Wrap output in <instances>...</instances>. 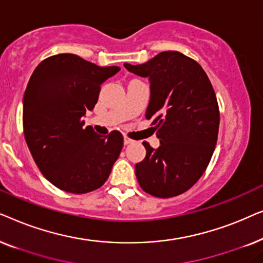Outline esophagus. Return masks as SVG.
<instances>
[{
  "label": "esophagus",
  "mask_w": 263,
  "mask_h": 263,
  "mask_svg": "<svg viewBox=\"0 0 263 263\" xmlns=\"http://www.w3.org/2000/svg\"><path fill=\"white\" fill-rule=\"evenodd\" d=\"M123 141H124V145H129V143L134 142V140H132L130 138H129V136H124Z\"/></svg>",
  "instance_id": "obj_1"
}]
</instances>
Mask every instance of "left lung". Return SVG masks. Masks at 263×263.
<instances>
[{
	"label": "left lung",
	"mask_w": 263,
	"mask_h": 263,
	"mask_svg": "<svg viewBox=\"0 0 263 263\" xmlns=\"http://www.w3.org/2000/svg\"><path fill=\"white\" fill-rule=\"evenodd\" d=\"M124 67L149 78L146 118L152 120L160 139L157 149L142 142L146 157L135 165L139 184L161 199L181 195L203 175L217 145L220 112L213 86L195 60L178 51Z\"/></svg>",
	"instance_id": "1"
}]
</instances>
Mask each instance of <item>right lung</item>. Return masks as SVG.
Listing matches in <instances>:
<instances>
[{"label":"right lung","instance_id":"1","mask_svg":"<svg viewBox=\"0 0 263 263\" xmlns=\"http://www.w3.org/2000/svg\"><path fill=\"white\" fill-rule=\"evenodd\" d=\"M120 67H99L73 53L43 60L24 95L25 140L39 170L50 183L71 194L102 186L123 147V135L97 134L84 127L104 81Z\"/></svg>","mask_w":263,"mask_h":263}]
</instances>
